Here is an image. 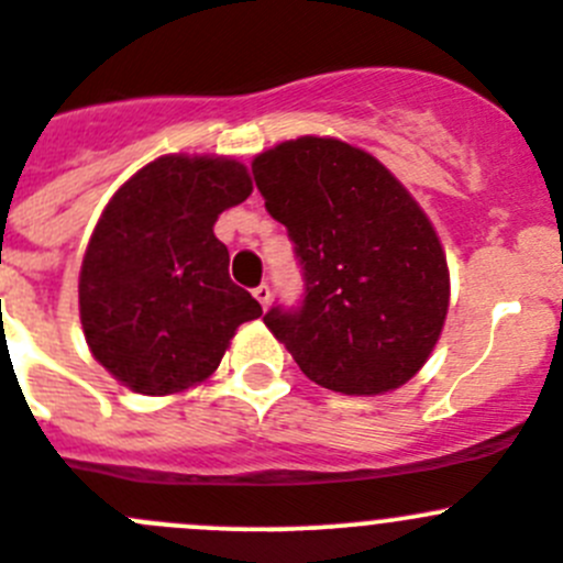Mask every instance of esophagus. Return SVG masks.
Returning a JSON list of instances; mask_svg holds the SVG:
<instances>
[{"instance_id":"34e87169","label":"esophagus","mask_w":563,"mask_h":563,"mask_svg":"<svg viewBox=\"0 0 563 563\" xmlns=\"http://www.w3.org/2000/svg\"><path fill=\"white\" fill-rule=\"evenodd\" d=\"M254 298L260 300V306H263V309H268V303H271V287H268V284H260V287L254 289Z\"/></svg>"}]
</instances>
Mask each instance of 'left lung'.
<instances>
[{"mask_svg":"<svg viewBox=\"0 0 563 563\" xmlns=\"http://www.w3.org/2000/svg\"><path fill=\"white\" fill-rule=\"evenodd\" d=\"M265 208L287 227L303 303L263 317L317 386L375 397L430 358L449 311V265L408 188L364 150L300 136L252 161Z\"/></svg>","mask_w":563,"mask_h":563,"instance_id":"8db88e82","label":"left lung"}]
</instances>
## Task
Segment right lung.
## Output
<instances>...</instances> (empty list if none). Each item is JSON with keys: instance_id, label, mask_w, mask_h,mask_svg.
<instances>
[{"instance_id": "add662e5", "label": "right lung", "mask_w": 563, "mask_h": 563, "mask_svg": "<svg viewBox=\"0 0 563 563\" xmlns=\"http://www.w3.org/2000/svg\"><path fill=\"white\" fill-rule=\"evenodd\" d=\"M252 188L235 158L161 155L100 213L79 274L81 328L95 361L131 391L166 397L205 383L238 325L263 314L213 235Z\"/></svg>"}]
</instances>
